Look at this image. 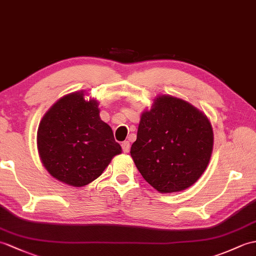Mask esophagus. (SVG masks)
Masks as SVG:
<instances>
[{
	"label": "esophagus",
	"mask_w": 256,
	"mask_h": 256,
	"mask_svg": "<svg viewBox=\"0 0 256 256\" xmlns=\"http://www.w3.org/2000/svg\"><path fill=\"white\" fill-rule=\"evenodd\" d=\"M121 146H122V150H123L124 152H128V150H130V142H128V140L123 142Z\"/></svg>",
	"instance_id": "esophagus-1"
}]
</instances>
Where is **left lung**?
Wrapping results in <instances>:
<instances>
[{
    "label": "left lung",
    "mask_w": 256,
    "mask_h": 256,
    "mask_svg": "<svg viewBox=\"0 0 256 256\" xmlns=\"http://www.w3.org/2000/svg\"><path fill=\"white\" fill-rule=\"evenodd\" d=\"M212 142V128L204 114L182 99L162 96L142 114L130 156L158 192H179L203 174Z\"/></svg>",
    "instance_id": "1"
}]
</instances>
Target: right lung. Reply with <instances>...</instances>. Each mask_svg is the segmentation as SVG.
<instances>
[{
	"label": "right lung",
	"instance_id": "1",
	"mask_svg": "<svg viewBox=\"0 0 256 256\" xmlns=\"http://www.w3.org/2000/svg\"><path fill=\"white\" fill-rule=\"evenodd\" d=\"M37 145L49 174L76 188L97 179L122 152L111 128L100 120L97 101H86L82 92L51 106L39 124Z\"/></svg>",
	"mask_w": 256,
	"mask_h": 256
}]
</instances>
